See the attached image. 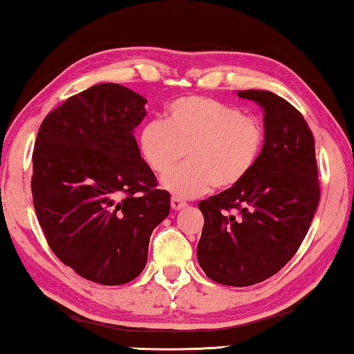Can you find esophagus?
I'll return each mask as SVG.
<instances>
[{
    "mask_svg": "<svg viewBox=\"0 0 354 354\" xmlns=\"http://www.w3.org/2000/svg\"><path fill=\"white\" fill-rule=\"evenodd\" d=\"M187 205H185V201L179 200V198H171V209L173 211H179V209L185 207Z\"/></svg>",
    "mask_w": 354,
    "mask_h": 354,
    "instance_id": "34e87169",
    "label": "esophagus"
}]
</instances>
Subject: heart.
Wrapping results in <instances>:
<instances>
[{
	"mask_svg": "<svg viewBox=\"0 0 354 354\" xmlns=\"http://www.w3.org/2000/svg\"><path fill=\"white\" fill-rule=\"evenodd\" d=\"M139 151L158 175L169 171L186 151L188 162L162 178L178 198L236 187L261 158L266 133L259 118L209 97H183L169 106L167 123L147 122L139 131Z\"/></svg>",
	"mask_w": 354,
	"mask_h": 354,
	"instance_id": "1",
	"label": "heart"
}]
</instances>
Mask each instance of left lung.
Listing matches in <instances>:
<instances>
[{"instance_id":"obj_1","label":"left lung","mask_w":354,"mask_h":354,"mask_svg":"<svg viewBox=\"0 0 354 354\" xmlns=\"http://www.w3.org/2000/svg\"><path fill=\"white\" fill-rule=\"evenodd\" d=\"M263 111V148L253 171L200 201L205 215L198 263L215 283L247 287L278 273L306 237L320 189L314 137L289 101L267 91H239Z\"/></svg>"}]
</instances>
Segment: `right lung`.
<instances>
[{
  "instance_id": "right-lung-1",
  "label": "right lung",
  "mask_w": 354,
  "mask_h": 354,
  "mask_svg": "<svg viewBox=\"0 0 354 354\" xmlns=\"http://www.w3.org/2000/svg\"><path fill=\"white\" fill-rule=\"evenodd\" d=\"M147 100L104 82L70 97L40 124L32 201L50 248L82 278L120 286L139 277L149 237L170 214L134 129Z\"/></svg>"
}]
</instances>
